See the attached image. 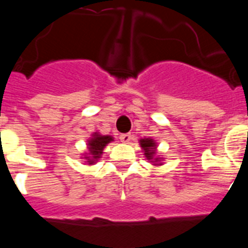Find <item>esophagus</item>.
Masks as SVG:
<instances>
[{"label": "esophagus", "instance_id": "34e87169", "mask_svg": "<svg viewBox=\"0 0 248 248\" xmlns=\"http://www.w3.org/2000/svg\"><path fill=\"white\" fill-rule=\"evenodd\" d=\"M119 138H120V140H122L123 143H125V144H128L129 141L131 140V135L130 134H122Z\"/></svg>", "mask_w": 248, "mask_h": 248}]
</instances>
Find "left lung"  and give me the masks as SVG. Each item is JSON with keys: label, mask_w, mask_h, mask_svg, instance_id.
Returning a JSON list of instances; mask_svg holds the SVG:
<instances>
[{"label": "left lung", "mask_w": 248, "mask_h": 248, "mask_svg": "<svg viewBox=\"0 0 248 248\" xmlns=\"http://www.w3.org/2000/svg\"><path fill=\"white\" fill-rule=\"evenodd\" d=\"M139 143L141 149H143L145 157L150 163H153V165H163V163H161L163 157L156 156V143H155L154 139H151V138H143V139L139 140Z\"/></svg>", "instance_id": "left-lung-1"}]
</instances>
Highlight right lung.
Masks as SVG:
<instances>
[{"label": "right lung", "instance_id": "right-lung-1", "mask_svg": "<svg viewBox=\"0 0 248 248\" xmlns=\"http://www.w3.org/2000/svg\"><path fill=\"white\" fill-rule=\"evenodd\" d=\"M114 138L110 135H102L99 133H93L92 138L88 139V151L83 154V159L87 160L85 163L88 165H93L100 159L103 154V150L110 141H113Z\"/></svg>", "mask_w": 248, "mask_h": 248}]
</instances>
